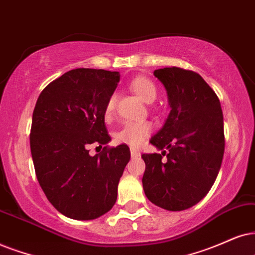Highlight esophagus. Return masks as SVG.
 <instances>
[{"label": "esophagus", "instance_id": "34e87169", "mask_svg": "<svg viewBox=\"0 0 255 255\" xmlns=\"http://www.w3.org/2000/svg\"><path fill=\"white\" fill-rule=\"evenodd\" d=\"M130 155H131V157H133V159H134V157H138V156H140L141 154H140V151H138V150L134 149V148H130Z\"/></svg>", "mask_w": 255, "mask_h": 255}]
</instances>
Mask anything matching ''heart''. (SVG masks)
Returning <instances> with one entry per match:
<instances>
[{
  "label": "heart",
  "instance_id": "b5f03b06",
  "mask_svg": "<svg viewBox=\"0 0 255 255\" xmlns=\"http://www.w3.org/2000/svg\"><path fill=\"white\" fill-rule=\"evenodd\" d=\"M129 88L138 99L146 104H151L156 98V87L148 77L137 76L131 80ZM117 107V96H109L105 106V118L111 119ZM150 125L148 122L140 124H126L115 133V140L120 143H126L130 147H140L150 133Z\"/></svg>",
  "mask_w": 255,
  "mask_h": 255
}]
</instances>
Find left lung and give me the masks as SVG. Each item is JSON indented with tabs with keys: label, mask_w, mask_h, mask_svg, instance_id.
Returning <instances> with one entry per match:
<instances>
[{
	"label": "left lung",
	"mask_w": 255,
	"mask_h": 255,
	"mask_svg": "<svg viewBox=\"0 0 255 255\" xmlns=\"http://www.w3.org/2000/svg\"><path fill=\"white\" fill-rule=\"evenodd\" d=\"M154 75L167 90L170 113L150 138L162 153L142 154L143 191L161 208L185 211L205 198L220 170L224 115L217 94L198 73L170 67Z\"/></svg>",
	"instance_id": "8db88e82"
}]
</instances>
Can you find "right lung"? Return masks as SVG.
Listing matches in <instances>:
<instances>
[{
    "label": "right lung",
    "mask_w": 255,
    "mask_h": 255,
    "mask_svg": "<svg viewBox=\"0 0 255 255\" xmlns=\"http://www.w3.org/2000/svg\"><path fill=\"white\" fill-rule=\"evenodd\" d=\"M119 81V72L73 69L50 82L35 105L30 129L35 173L50 204L70 219L93 220L117 201L129 147L106 146L94 156L88 147L102 148L111 141L105 106Z\"/></svg>",
    "instance_id": "add662e5"
}]
</instances>
